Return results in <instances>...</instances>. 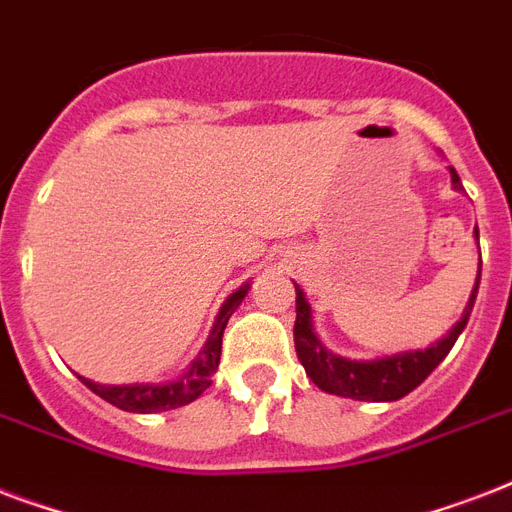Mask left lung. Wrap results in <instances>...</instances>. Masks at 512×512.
I'll list each match as a JSON object with an SVG mask.
<instances>
[{
	"label": "left lung",
	"instance_id": "8db88e82",
	"mask_svg": "<svg viewBox=\"0 0 512 512\" xmlns=\"http://www.w3.org/2000/svg\"><path fill=\"white\" fill-rule=\"evenodd\" d=\"M452 175L454 191H465L460 183V175L454 167H449ZM478 239V228H476ZM478 284H481V265H478L476 284L470 289V300L462 311V319L454 324L446 337L433 342L430 348L404 350V353H393V356L369 358V361H356V358L337 356L332 350L324 348L319 340L316 329H313V313L311 305L305 300V292L295 284L297 292V319H295V350L300 364L305 366V374L319 385L324 393H335L342 398H353V401H398L406 393H412L433 369L446 358L452 350L462 329L468 327L470 311L476 303Z\"/></svg>",
	"mask_w": 512,
	"mask_h": 512
}]
</instances>
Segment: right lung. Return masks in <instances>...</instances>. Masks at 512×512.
Returning <instances> with one entry per match:
<instances>
[{"label":"right lung","instance_id":"1","mask_svg":"<svg viewBox=\"0 0 512 512\" xmlns=\"http://www.w3.org/2000/svg\"><path fill=\"white\" fill-rule=\"evenodd\" d=\"M249 284L239 287L233 295H228V300L223 303V308L217 311V319L212 324V332H209L204 348L199 350V356L193 358L191 366L185 369L180 377L170 382H130V385H100L95 380H87L82 374H76L79 380L87 385V388L100 396L108 404H114L116 409H124V412L135 414H154V412H170L177 406H185L196 401V398L204 393V390L212 385V374L217 372V364H220V350H223V332L228 319L233 316V311L239 308L241 300L247 297Z\"/></svg>","mask_w":512,"mask_h":512}]
</instances>
